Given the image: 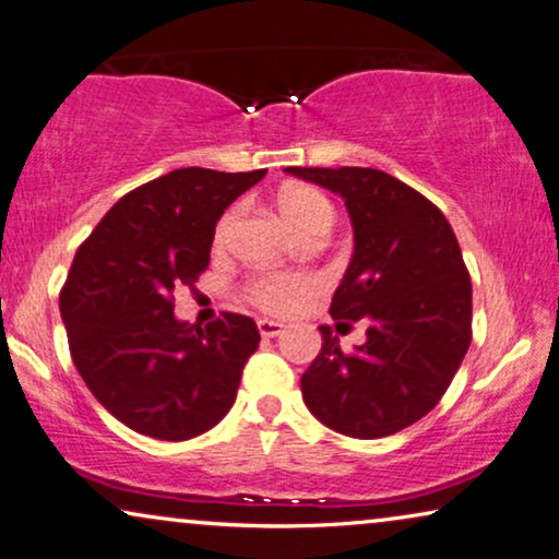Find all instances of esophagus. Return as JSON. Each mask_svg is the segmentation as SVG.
Masks as SVG:
<instances>
[{"label":"esophagus","instance_id":"esophagus-1","mask_svg":"<svg viewBox=\"0 0 559 559\" xmlns=\"http://www.w3.org/2000/svg\"><path fill=\"white\" fill-rule=\"evenodd\" d=\"M258 331H261V336L273 338V336H278V333L283 331V323L271 321V319H261V321H258Z\"/></svg>","mask_w":559,"mask_h":559}]
</instances>
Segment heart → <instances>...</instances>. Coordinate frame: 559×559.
Returning <instances> with one entry per match:
<instances>
[{
  "instance_id": "obj_1",
  "label": "heart",
  "mask_w": 559,
  "mask_h": 559,
  "mask_svg": "<svg viewBox=\"0 0 559 559\" xmlns=\"http://www.w3.org/2000/svg\"><path fill=\"white\" fill-rule=\"evenodd\" d=\"M278 207L290 226L301 230L304 236H311V233H321L333 226V205L329 198L319 193L316 188L308 186H296L283 190L278 198ZM240 215V205H230L226 213L221 215L218 223H215L213 230V248L215 251H223L230 243L233 228H236ZM321 288V281L316 276H308V273H294V271H269L258 273V276L248 278L243 283V296L253 306L263 308L269 313H290L296 311L298 306L306 304L316 290Z\"/></svg>"
}]
</instances>
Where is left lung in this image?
<instances>
[{
    "mask_svg": "<svg viewBox=\"0 0 559 559\" xmlns=\"http://www.w3.org/2000/svg\"><path fill=\"white\" fill-rule=\"evenodd\" d=\"M346 200L354 258L331 301L338 326L366 323V344L341 352L331 326L301 377L304 402L354 439L396 435L427 416L472 344V281L444 213L373 168H286Z\"/></svg>",
    "mask_w": 559,
    "mask_h": 559,
    "instance_id": "1",
    "label": "left lung"
}]
</instances>
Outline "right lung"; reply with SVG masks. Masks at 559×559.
<instances>
[{
	"mask_svg": "<svg viewBox=\"0 0 559 559\" xmlns=\"http://www.w3.org/2000/svg\"><path fill=\"white\" fill-rule=\"evenodd\" d=\"M265 170L180 168L120 198L85 243L60 290L72 361L93 396L124 427L186 441L236 402L261 333L223 311L205 329L173 316L175 290L211 263L215 223Z\"/></svg>",
	"mask_w": 559,
	"mask_h": 559,
	"instance_id": "1",
	"label": "right lung"
}]
</instances>
